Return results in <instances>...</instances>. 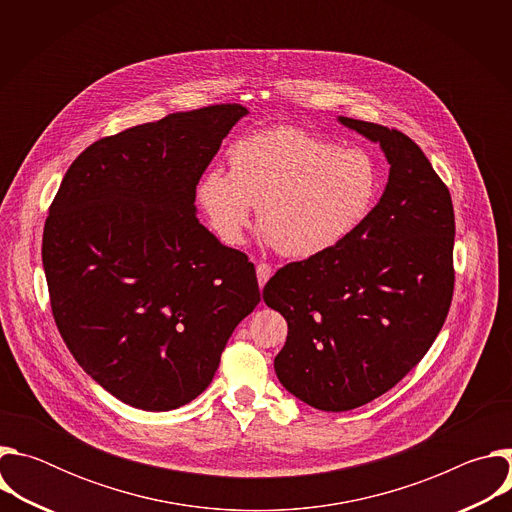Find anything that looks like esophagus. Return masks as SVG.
I'll list each match as a JSON object with an SVG mask.
<instances>
[{"label": "esophagus", "mask_w": 512, "mask_h": 512, "mask_svg": "<svg viewBox=\"0 0 512 512\" xmlns=\"http://www.w3.org/2000/svg\"><path fill=\"white\" fill-rule=\"evenodd\" d=\"M269 277H271V267H269L267 263H259V265H257V281H259V287H261V289L265 287V283H267Z\"/></svg>", "instance_id": "obj_1"}]
</instances>
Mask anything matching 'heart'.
<instances>
[{
  "instance_id": "b5f03b06",
  "label": "heart",
  "mask_w": 512,
  "mask_h": 512,
  "mask_svg": "<svg viewBox=\"0 0 512 512\" xmlns=\"http://www.w3.org/2000/svg\"><path fill=\"white\" fill-rule=\"evenodd\" d=\"M231 172L208 168L196 202L212 233L239 247L257 206L265 243L283 257H320L348 239L379 196V170L360 148H338L312 133L275 127L239 137Z\"/></svg>"
}]
</instances>
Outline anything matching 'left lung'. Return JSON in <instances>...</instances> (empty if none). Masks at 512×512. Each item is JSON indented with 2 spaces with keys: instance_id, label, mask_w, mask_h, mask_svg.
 Instances as JSON below:
<instances>
[{
  "instance_id": "8db88e82",
  "label": "left lung",
  "mask_w": 512,
  "mask_h": 512,
  "mask_svg": "<svg viewBox=\"0 0 512 512\" xmlns=\"http://www.w3.org/2000/svg\"><path fill=\"white\" fill-rule=\"evenodd\" d=\"M379 143L389 180L332 251L281 267L263 302L287 320L275 375L320 411H350L395 387L440 334L454 294V206L419 145L397 129L338 117Z\"/></svg>"
}]
</instances>
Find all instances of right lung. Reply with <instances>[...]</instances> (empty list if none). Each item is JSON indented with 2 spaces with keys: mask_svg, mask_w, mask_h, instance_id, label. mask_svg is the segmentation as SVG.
<instances>
[{
  "mask_svg": "<svg viewBox=\"0 0 512 512\" xmlns=\"http://www.w3.org/2000/svg\"><path fill=\"white\" fill-rule=\"evenodd\" d=\"M249 111L212 105L103 137L48 210L42 265L83 371L143 411L190 403L261 302L255 267L196 218V184Z\"/></svg>",
  "mask_w": 512,
  "mask_h": 512,
  "instance_id": "add662e5",
  "label": "right lung"
}]
</instances>
